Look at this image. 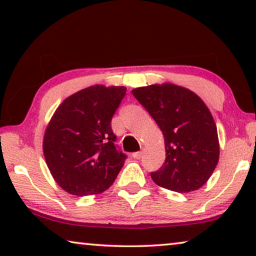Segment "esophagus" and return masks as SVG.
<instances>
[{
  "mask_svg": "<svg viewBox=\"0 0 256 256\" xmlns=\"http://www.w3.org/2000/svg\"><path fill=\"white\" fill-rule=\"evenodd\" d=\"M132 157L136 160H140L142 157V152H134L132 154Z\"/></svg>",
  "mask_w": 256,
  "mask_h": 256,
  "instance_id": "obj_1",
  "label": "esophagus"
}]
</instances>
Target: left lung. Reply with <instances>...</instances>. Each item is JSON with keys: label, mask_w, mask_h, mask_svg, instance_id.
Masks as SVG:
<instances>
[{"label": "left lung", "mask_w": 256, "mask_h": 256, "mask_svg": "<svg viewBox=\"0 0 256 256\" xmlns=\"http://www.w3.org/2000/svg\"><path fill=\"white\" fill-rule=\"evenodd\" d=\"M163 132L166 160L152 178L176 192H191L204 185L219 160V141L211 112L197 94L174 84L132 90Z\"/></svg>", "instance_id": "left-lung-1"}]
</instances>
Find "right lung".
<instances>
[{"label": "right lung", "instance_id": "1", "mask_svg": "<svg viewBox=\"0 0 256 256\" xmlns=\"http://www.w3.org/2000/svg\"><path fill=\"white\" fill-rule=\"evenodd\" d=\"M127 92L96 85L62 101L43 141L46 164L62 188L74 196L104 192L114 183L127 155L120 152L112 118Z\"/></svg>", "mask_w": 256, "mask_h": 256}]
</instances>
